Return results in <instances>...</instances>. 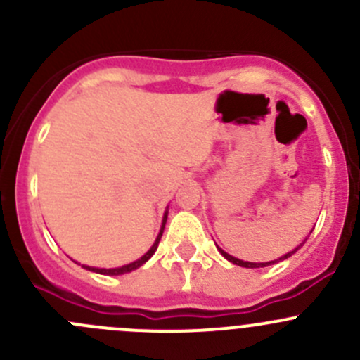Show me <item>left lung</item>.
<instances>
[{
	"label": "left lung",
	"mask_w": 360,
	"mask_h": 360,
	"mask_svg": "<svg viewBox=\"0 0 360 360\" xmlns=\"http://www.w3.org/2000/svg\"><path fill=\"white\" fill-rule=\"evenodd\" d=\"M303 244H304V242H303ZM303 244H300V245H297L296 249L291 250V252L284 254V256L278 257V259H275V261H268V263H250V261H242V259H238V257H233V256H230V254H228V252H224V250L221 249V248H217V249H219V252L223 254V256L226 257V259L230 261V263L238 264V266H242V268H263V266H270V264H274V263H278V261H282V259H288V257H289V256H292V254L296 252V250L300 249L301 245H303Z\"/></svg>",
	"instance_id": "left-lung-1"
}]
</instances>
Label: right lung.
I'll list each match as a JSON object with an SVG mask.
<instances>
[{
	"instance_id": "obj_1",
	"label": "right lung",
	"mask_w": 360,
	"mask_h": 360,
	"mask_svg": "<svg viewBox=\"0 0 360 360\" xmlns=\"http://www.w3.org/2000/svg\"><path fill=\"white\" fill-rule=\"evenodd\" d=\"M167 214H169V210H165V214H163V221H162V228H160V233L157 237V240H155V244L151 245V249L148 250L146 254H144L143 257H139L137 261H134V263H129V264H123V266H118V268H94V266H86V264H83V268L85 270H90V271H96V274H101V275H123V274H129V271L132 270H137L139 266H143L144 263H146L148 259H150L151 256L155 254V250H157L158 244H160V238H162V233H163V228H165V223H167Z\"/></svg>"
}]
</instances>
